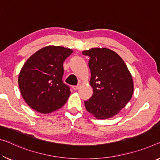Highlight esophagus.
<instances>
[{"label":"esophagus","instance_id":"obj_1","mask_svg":"<svg viewBox=\"0 0 160 160\" xmlns=\"http://www.w3.org/2000/svg\"><path fill=\"white\" fill-rule=\"evenodd\" d=\"M72 88H73V90H78V88H80V84H78V85H77V86H73V87Z\"/></svg>","mask_w":160,"mask_h":160}]
</instances>
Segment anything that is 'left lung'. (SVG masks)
I'll use <instances>...</instances> for the list:
<instances>
[{"label":"left lung","mask_w":160,"mask_h":160,"mask_svg":"<svg viewBox=\"0 0 160 160\" xmlns=\"http://www.w3.org/2000/svg\"><path fill=\"white\" fill-rule=\"evenodd\" d=\"M82 53L89 56V83L93 95L85 101L86 109L98 119H109L126 107L132 97L134 82L126 63L107 48H92Z\"/></svg>","instance_id":"1"}]
</instances>
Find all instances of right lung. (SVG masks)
<instances>
[{"instance_id": "add662e5", "label": "right lung", "mask_w": 160, "mask_h": 160, "mask_svg": "<svg viewBox=\"0 0 160 160\" xmlns=\"http://www.w3.org/2000/svg\"><path fill=\"white\" fill-rule=\"evenodd\" d=\"M72 49L47 46L28 58L18 75V86L26 103L35 111L48 114L59 109L71 94L62 82L63 63Z\"/></svg>"}]
</instances>
